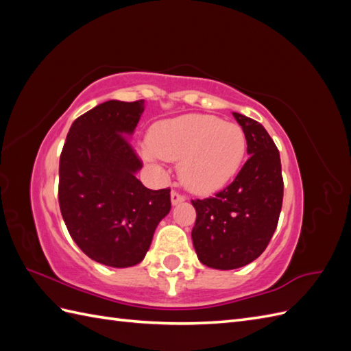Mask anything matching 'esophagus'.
<instances>
[{
	"mask_svg": "<svg viewBox=\"0 0 351 351\" xmlns=\"http://www.w3.org/2000/svg\"><path fill=\"white\" fill-rule=\"evenodd\" d=\"M184 199H186V197H184L182 193H178L177 190H173V192H171V204H173V205H178L180 202H183Z\"/></svg>",
	"mask_w": 351,
	"mask_h": 351,
	"instance_id": "esophagus-1",
	"label": "esophagus"
}]
</instances>
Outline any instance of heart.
I'll return each mask as SVG.
<instances>
[{
  "label": "heart",
  "mask_w": 351,
  "mask_h": 351,
  "mask_svg": "<svg viewBox=\"0 0 351 351\" xmlns=\"http://www.w3.org/2000/svg\"><path fill=\"white\" fill-rule=\"evenodd\" d=\"M142 149L146 162L180 161V177L196 193H210L234 177L246 155V134L239 124L214 115L184 114L158 121Z\"/></svg>",
  "instance_id": "b5f03b06"
}]
</instances>
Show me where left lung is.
Masks as SVG:
<instances>
[{"mask_svg":"<svg viewBox=\"0 0 351 351\" xmlns=\"http://www.w3.org/2000/svg\"><path fill=\"white\" fill-rule=\"evenodd\" d=\"M246 134L247 154L234 182L215 197L196 199L192 230L199 261L209 268L236 269L259 258L278 224L284 182L280 152L265 127L232 112Z\"/></svg>","mask_w":351,"mask_h":351,"instance_id":"8db88e82","label":"left lung"}]
</instances>
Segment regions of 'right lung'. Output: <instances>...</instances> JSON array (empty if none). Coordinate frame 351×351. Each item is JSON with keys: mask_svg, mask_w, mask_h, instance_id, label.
Returning a JSON list of instances; mask_svg holds the SVG:
<instances>
[{"mask_svg": "<svg viewBox=\"0 0 351 351\" xmlns=\"http://www.w3.org/2000/svg\"><path fill=\"white\" fill-rule=\"evenodd\" d=\"M145 101H107L71 124L60 156L58 202L71 239L93 261L127 268L143 261L171 209L169 189L136 178L143 162L129 137Z\"/></svg>", "mask_w": 351, "mask_h": 351, "instance_id": "right-lung-1", "label": "right lung"}]
</instances>
